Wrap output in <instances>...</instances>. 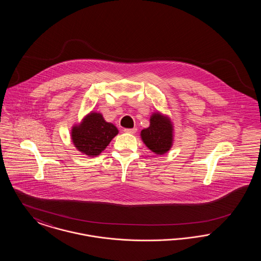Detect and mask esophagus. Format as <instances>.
<instances>
[{"mask_svg":"<svg viewBox=\"0 0 261 261\" xmlns=\"http://www.w3.org/2000/svg\"><path fill=\"white\" fill-rule=\"evenodd\" d=\"M125 133L128 134H135L137 132V128H133V129H124Z\"/></svg>","mask_w":261,"mask_h":261,"instance_id":"esophagus-1","label":"esophagus"}]
</instances>
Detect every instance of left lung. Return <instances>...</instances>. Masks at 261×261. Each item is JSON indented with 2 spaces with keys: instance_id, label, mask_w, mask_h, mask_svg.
Wrapping results in <instances>:
<instances>
[{
  "instance_id": "8db88e82",
  "label": "left lung",
  "mask_w": 261,
  "mask_h": 261,
  "mask_svg": "<svg viewBox=\"0 0 261 261\" xmlns=\"http://www.w3.org/2000/svg\"><path fill=\"white\" fill-rule=\"evenodd\" d=\"M144 144L155 154H164L172 148L173 123L169 116L162 112H153L149 118V126L141 131Z\"/></svg>"
}]
</instances>
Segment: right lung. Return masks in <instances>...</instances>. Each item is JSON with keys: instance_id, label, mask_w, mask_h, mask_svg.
Listing matches in <instances>:
<instances>
[{"instance_id": "add662e5", "label": "right lung", "mask_w": 261, "mask_h": 261, "mask_svg": "<svg viewBox=\"0 0 261 261\" xmlns=\"http://www.w3.org/2000/svg\"><path fill=\"white\" fill-rule=\"evenodd\" d=\"M71 141L77 150L88 158L99 155L118 134V129L107 122L101 113L91 112L80 123L74 124L70 132Z\"/></svg>"}]
</instances>
